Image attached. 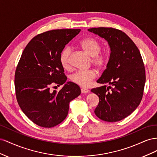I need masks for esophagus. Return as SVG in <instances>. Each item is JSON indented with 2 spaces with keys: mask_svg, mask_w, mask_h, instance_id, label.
Masks as SVG:
<instances>
[{
  "mask_svg": "<svg viewBox=\"0 0 157 157\" xmlns=\"http://www.w3.org/2000/svg\"><path fill=\"white\" fill-rule=\"evenodd\" d=\"M89 92V90L84 88H81V92L82 93H88Z\"/></svg>",
  "mask_w": 157,
  "mask_h": 157,
  "instance_id": "esophagus-1",
  "label": "esophagus"
}]
</instances>
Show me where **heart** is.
I'll list each match as a JSON object with an SVG mask.
<instances>
[{
	"label": "heart",
	"instance_id": "b5f03b06",
	"mask_svg": "<svg viewBox=\"0 0 157 157\" xmlns=\"http://www.w3.org/2000/svg\"><path fill=\"white\" fill-rule=\"evenodd\" d=\"M79 46L86 54L92 57V63L98 69H103L107 63L106 57L99 53L101 45L98 40L92 37L85 38L80 42ZM71 54V48L69 46L61 51L59 55V62L62 67L68 69L70 67L69 59ZM97 73L94 69L86 71H78L71 76V81L78 86L88 87L96 77Z\"/></svg>",
	"mask_w": 157,
	"mask_h": 157
}]
</instances>
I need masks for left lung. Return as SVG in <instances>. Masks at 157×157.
<instances>
[{
	"mask_svg": "<svg viewBox=\"0 0 157 157\" xmlns=\"http://www.w3.org/2000/svg\"><path fill=\"white\" fill-rule=\"evenodd\" d=\"M105 39L111 48L106 69L95 88L99 101L94 113L101 120L109 122L124 119L136 110L141 101L145 83V70L139 49L130 38L111 27L88 29ZM108 83L112 85L107 87Z\"/></svg>",
	"mask_w": 157,
	"mask_h": 157,
	"instance_id": "1",
	"label": "left lung"
}]
</instances>
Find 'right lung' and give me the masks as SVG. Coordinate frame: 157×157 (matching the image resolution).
Here are the masks:
<instances>
[{"label":"right lung","instance_id":"right-lung-1","mask_svg":"<svg viewBox=\"0 0 157 157\" xmlns=\"http://www.w3.org/2000/svg\"><path fill=\"white\" fill-rule=\"evenodd\" d=\"M80 29H56L35 36L23 50L16 69L15 89L22 111L38 126L52 128L67 116L69 103L81 93L67 82L59 62L60 53ZM64 86L59 92L49 87Z\"/></svg>","mask_w":157,"mask_h":157}]
</instances>
